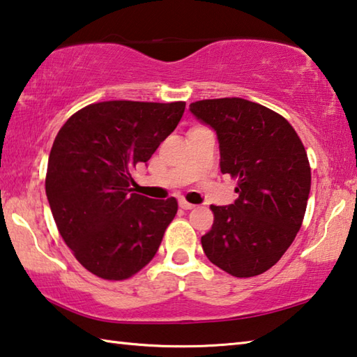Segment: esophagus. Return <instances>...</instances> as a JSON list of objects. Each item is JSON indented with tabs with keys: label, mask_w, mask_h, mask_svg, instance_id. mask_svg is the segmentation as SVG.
Segmentation results:
<instances>
[{
	"label": "esophagus",
	"mask_w": 357,
	"mask_h": 357,
	"mask_svg": "<svg viewBox=\"0 0 357 357\" xmlns=\"http://www.w3.org/2000/svg\"><path fill=\"white\" fill-rule=\"evenodd\" d=\"M178 205H180V208H183V210H192V208H195V205L190 204V202H186V201H180Z\"/></svg>",
	"instance_id": "esophagus-1"
}]
</instances>
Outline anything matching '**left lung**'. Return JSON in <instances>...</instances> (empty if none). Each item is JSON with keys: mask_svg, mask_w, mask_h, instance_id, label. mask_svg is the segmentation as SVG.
I'll return each instance as SVG.
<instances>
[{"mask_svg": "<svg viewBox=\"0 0 357 357\" xmlns=\"http://www.w3.org/2000/svg\"><path fill=\"white\" fill-rule=\"evenodd\" d=\"M191 114L216 131L222 174L236 178L234 204L211 205L213 226L201 243L211 264L235 278L276 265L301 229L310 166L285 119L245 98L201 100Z\"/></svg>", "mask_w": 357, "mask_h": 357, "instance_id": "left-lung-1", "label": "left lung"}]
</instances>
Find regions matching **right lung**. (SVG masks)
Returning a JSON list of instances; mask_svg holds the SVG:
<instances>
[{"mask_svg": "<svg viewBox=\"0 0 357 357\" xmlns=\"http://www.w3.org/2000/svg\"><path fill=\"white\" fill-rule=\"evenodd\" d=\"M183 111L185 102L93 103L56 136L45 178L48 204L66 245L96 276L128 279L158 251L177 201L136 195L131 172L149 161Z\"/></svg>", "mask_w": 357, "mask_h": 357, "instance_id": "obj_1", "label": "right lung"}]
</instances>
